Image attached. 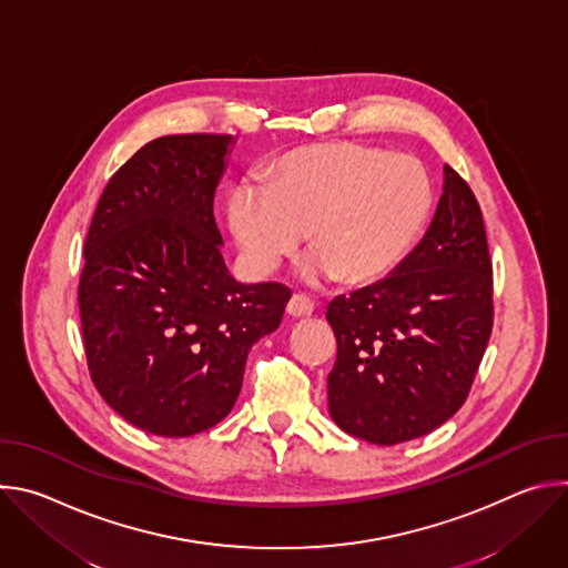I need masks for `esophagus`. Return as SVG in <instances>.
<instances>
[{
	"label": "esophagus",
	"instance_id": "obj_1",
	"mask_svg": "<svg viewBox=\"0 0 568 568\" xmlns=\"http://www.w3.org/2000/svg\"><path fill=\"white\" fill-rule=\"evenodd\" d=\"M314 312V303L303 296V294H294L287 303V314L294 316V318H303V316H310Z\"/></svg>",
	"mask_w": 568,
	"mask_h": 568
}]
</instances>
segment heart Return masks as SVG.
I'll use <instances>...</instances> for the list:
<instances>
[{"instance_id": "obj_1", "label": "heart", "mask_w": 568, "mask_h": 568, "mask_svg": "<svg viewBox=\"0 0 568 568\" xmlns=\"http://www.w3.org/2000/svg\"><path fill=\"white\" fill-rule=\"evenodd\" d=\"M434 206L423 161L375 145L339 141L294 148L240 184L229 222L247 265L274 272L307 231V278L375 283L409 256Z\"/></svg>"}]
</instances>
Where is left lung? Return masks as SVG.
Wrapping results in <instances>:
<instances>
[{
    "mask_svg": "<svg viewBox=\"0 0 568 568\" xmlns=\"http://www.w3.org/2000/svg\"><path fill=\"white\" fill-rule=\"evenodd\" d=\"M434 220L386 278L328 305L337 362L331 418L375 445L447 423L471 388L493 333V263L471 189L445 166Z\"/></svg>",
    "mask_w": 568,
    "mask_h": 568,
    "instance_id": "left-lung-1",
    "label": "left lung"
}]
</instances>
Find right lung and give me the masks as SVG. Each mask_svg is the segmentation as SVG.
<instances>
[{
  "mask_svg": "<svg viewBox=\"0 0 568 568\" xmlns=\"http://www.w3.org/2000/svg\"><path fill=\"white\" fill-rule=\"evenodd\" d=\"M235 139L159 136L108 182L78 285L92 379L136 429L184 438L229 416L250 348L281 326L290 290L237 283L215 189Z\"/></svg>",
  "mask_w": 568,
  "mask_h": 568,
  "instance_id": "obj_1",
  "label": "right lung"
}]
</instances>
